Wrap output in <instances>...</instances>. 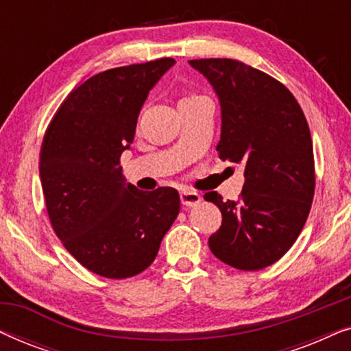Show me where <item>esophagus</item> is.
Returning <instances> with one entry per match:
<instances>
[{
	"label": "esophagus",
	"mask_w": 351,
	"mask_h": 351,
	"mask_svg": "<svg viewBox=\"0 0 351 351\" xmlns=\"http://www.w3.org/2000/svg\"><path fill=\"white\" fill-rule=\"evenodd\" d=\"M180 201L185 208H191V206H196L201 201V195L196 193V191L191 190H184L180 193Z\"/></svg>",
	"instance_id": "34e87169"
}]
</instances>
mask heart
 I'll return each instance as SVG.
<instances>
[{
  "label": "heart",
  "instance_id": "heart-1",
  "mask_svg": "<svg viewBox=\"0 0 351 351\" xmlns=\"http://www.w3.org/2000/svg\"><path fill=\"white\" fill-rule=\"evenodd\" d=\"M185 99H190V97H185Z\"/></svg>",
  "mask_w": 351,
  "mask_h": 351
}]
</instances>
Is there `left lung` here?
<instances>
[{
  "label": "left lung",
  "instance_id": "1",
  "mask_svg": "<svg viewBox=\"0 0 351 351\" xmlns=\"http://www.w3.org/2000/svg\"><path fill=\"white\" fill-rule=\"evenodd\" d=\"M189 64L219 97L220 158L244 166L238 201L204 195L222 213L209 249L238 270H262L289 251L308 217L315 195L308 124L289 89L263 71L232 59Z\"/></svg>",
  "mask_w": 351,
  "mask_h": 351
}]
</instances>
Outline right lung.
Segmentation results:
<instances>
[{
	"label": "right lung",
	"mask_w": 351,
	"mask_h": 351,
	"mask_svg": "<svg viewBox=\"0 0 351 351\" xmlns=\"http://www.w3.org/2000/svg\"><path fill=\"white\" fill-rule=\"evenodd\" d=\"M174 64L165 57L90 76L62 102L43 138L40 179L52 228L100 276L123 280L150 267L179 214L177 190H138L119 166L148 93Z\"/></svg>",
	"instance_id": "1"
}]
</instances>
